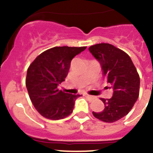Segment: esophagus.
<instances>
[{
  "label": "esophagus",
  "mask_w": 153,
  "mask_h": 153,
  "mask_svg": "<svg viewBox=\"0 0 153 153\" xmlns=\"http://www.w3.org/2000/svg\"><path fill=\"white\" fill-rule=\"evenodd\" d=\"M85 97H86L87 98H89V99H93V98H94L93 97H92V96H90V95H88V94H85Z\"/></svg>",
  "instance_id": "obj_1"
}]
</instances>
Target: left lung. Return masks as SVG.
<instances>
[{
    "mask_svg": "<svg viewBox=\"0 0 153 153\" xmlns=\"http://www.w3.org/2000/svg\"><path fill=\"white\" fill-rule=\"evenodd\" d=\"M89 51L100 63L102 76L113 90L110 99L101 98L104 109L93 116L106 123H114L126 116L137 100L140 93V76L126 53L112 44H98Z\"/></svg>",
    "mask_w": 153,
    "mask_h": 153,
    "instance_id": "8db88e82",
    "label": "left lung"
}]
</instances>
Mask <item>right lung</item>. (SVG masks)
<instances>
[{"instance_id":"obj_1","label":"right lung","mask_w":153,"mask_h":153,"mask_svg":"<svg viewBox=\"0 0 153 153\" xmlns=\"http://www.w3.org/2000/svg\"><path fill=\"white\" fill-rule=\"evenodd\" d=\"M86 47H55L40 53L30 65L26 86L30 99L41 116L58 120L72 113L79 94H70L58 90L65 80L73 58Z\"/></svg>"}]
</instances>
